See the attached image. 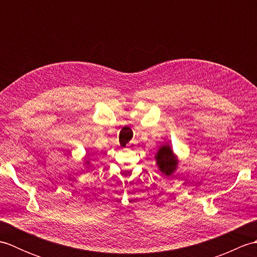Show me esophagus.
<instances>
[{
    "label": "esophagus",
    "instance_id": "obj_1",
    "mask_svg": "<svg viewBox=\"0 0 257 257\" xmlns=\"http://www.w3.org/2000/svg\"><path fill=\"white\" fill-rule=\"evenodd\" d=\"M130 146H132V144H129V147H130Z\"/></svg>",
    "mask_w": 257,
    "mask_h": 257
}]
</instances>
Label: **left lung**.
<instances>
[{"label":"left lung","instance_id":"left-lung-1","mask_svg":"<svg viewBox=\"0 0 257 257\" xmlns=\"http://www.w3.org/2000/svg\"><path fill=\"white\" fill-rule=\"evenodd\" d=\"M156 158L160 171L162 173H165L166 176H170L177 167V158L173 155L170 146H162L159 151H158Z\"/></svg>","mask_w":257,"mask_h":257}]
</instances>
